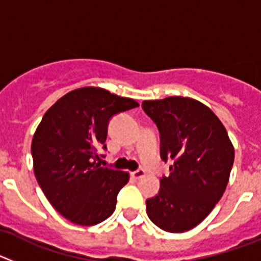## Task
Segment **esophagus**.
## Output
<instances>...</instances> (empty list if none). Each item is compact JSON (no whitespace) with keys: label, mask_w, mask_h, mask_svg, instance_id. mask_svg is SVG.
Listing matches in <instances>:
<instances>
[{"label":"esophagus","mask_w":261,"mask_h":261,"mask_svg":"<svg viewBox=\"0 0 261 261\" xmlns=\"http://www.w3.org/2000/svg\"><path fill=\"white\" fill-rule=\"evenodd\" d=\"M132 176L135 177V179H141L142 176H145V170L138 168V170H136V171L132 172Z\"/></svg>","instance_id":"1"}]
</instances>
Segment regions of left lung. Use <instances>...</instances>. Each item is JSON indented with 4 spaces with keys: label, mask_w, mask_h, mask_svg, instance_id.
<instances>
[{
    "label": "left lung",
    "mask_w": 261,
    "mask_h": 261,
    "mask_svg": "<svg viewBox=\"0 0 261 261\" xmlns=\"http://www.w3.org/2000/svg\"><path fill=\"white\" fill-rule=\"evenodd\" d=\"M142 110L159 130L161 158L170 161V175L161 179L158 195L146 200L147 216L165 231H188L222 197L234 147L220 119L195 99L144 100Z\"/></svg>",
    "instance_id": "left-lung-1"
}]
</instances>
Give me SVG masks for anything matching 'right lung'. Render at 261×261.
I'll return each mask as SVG.
<instances>
[{
    "label": "right lung",
    "instance_id": "add662e5",
    "mask_svg": "<svg viewBox=\"0 0 261 261\" xmlns=\"http://www.w3.org/2000/svg\"><path fill=\"white\" fill-rule=\"evenodd\" d=\"M136 107L133 99L82 87L60 98L41 119L31 145L34 172L48 201L70 222L93 226L114 213L129 175L99 165L98 147L107 150L112 116Z\"/></svg>",
    "mask_w": 261,
    "mask_h": 261
}]
</instances>
